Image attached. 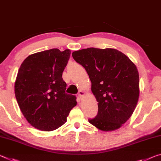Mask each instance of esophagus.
<instances>
[{"label": "esophagus", "instance_id": "esophagus-1", "mask_svg": "<svg viewBox=\"0 0 161 161\" xmlns=\"http://www.w3.org/2000/svg\"><path fill=\"white\" fill-rule=\"evenodd\" d=\"M78 97L79 98H82V97L85 95V92H84L83 91H80L78 92Z\"/></svg>", "mask_w": 161, "mask_h": 161}]
</instances>
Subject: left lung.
I'll return each instance as SVG.
<instances>
[{"instance_id":"left-lung-1","label":"left lung","mask_w":161,"mask_h":161,"mask_svg":"<svg viewBox=\"0 0 161 161\" xmlns=\"http://www.w3.org/2000/svg\"><path fill=\"white\" fill-rule=\"evenodd\" d=\"M72 56L85 68L98 103V114L89 123L103 131L120 128L132 115L138 101L139 74L136 65L114 48H88L73 52Z\"/></svg>"}]
</instances>
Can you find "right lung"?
I'll use <instances>...</instances> for the list:
<instances>
[{"instance_id":"right-lung-1","label":"right lung","mask_w":161,"mask_h":161,"mask_svg":"<svg viewBox=\"0 0 161 161\" xmlns=\"http://www.w3.org/2000/svg\"><path fill=\"white\" fill-rule=\"evenodd\" d=\"M70 51L58 48L36 53L23 60L15 82L18 104L28 122L36 129L52 131L67 121L76 97L65 93L62 75Z\"/></svg>"}]
</instances>
